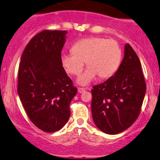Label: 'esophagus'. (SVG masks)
I'll return each instance as SVG.
<instances>
[{
    "instance_id": "1",
    "label": "esophagus",
    "mask_w": 160,
    "mask_h": 160,
    "mask_svg": "<svg viewBox=\"0 0 160 160\" xmlns=\"http://www.w3.org/2000/svg\"><path fill=\"white\" fill-rule=\"evenodd\" d=\"M78 93H82L83 92H85V88H78Z\"/></svg>"
}]
</instances>
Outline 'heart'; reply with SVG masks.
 <instances>
[{"mask_svg": "<svg viewBox=\"0 0 160 160\" xmlns=\"http://www.w3.org/2000/svg\"><path fill=\"white\" fill-rule=\"evenodd\" d=\"M72 52L61 56V63L68 73L78 75L84 62L88 66L77 80L80 86H88L98 75L105 79L112 76L120 66L122 51L114 40L93 37L77 41Z\"/></svg>", "mask_w": 160, "mask_h": 160, "instance_id": "obj_1", "label": "heart"}]
</instances>
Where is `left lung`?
Instances as JSON below:
<instances>
[{
    "label": "left lung",
    "mask_w": 160,
    "mask_h": 160,
    "mask_svg": "<svg viewBox=\"0 0 160 160\" xmlns=\"http://www.w3.org/2000/svg\"><path fill=\"white\" fill-rule=\"evenodd\" d=\"M146 84L138 56L126 43L118 69L106 82L93 86L92 113L101 131L117 134L128 128L140 113Z\"/></svg>",
    "instance_id": "left-lung-1"
}]
</instances>
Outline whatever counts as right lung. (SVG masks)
<instances>
[{
    "label": "right lung",
    "mask_w": 160,
    "mask_h": 160,
    "mask_svg": "<svg viewBox=\"0 0 160 160\" xmlns=\"http://www.w3.org/2000/svg\"><path fill=\"white\" fill-rule=\"evenodd\" d=\"M67 31L44 30L36 35L21 56L18 93L30 120L38 128L59 131L70 117L77 94L61 63Z\"/></svg>",
    "instance_id": "1"
}]
</instances>
